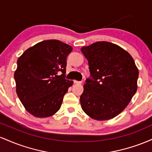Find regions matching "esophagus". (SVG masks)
Here are the masks:
<instances>
[{"mask_svg": "<svg viewBox=\"0 0 152 152\" xmlns=\"http://www.w3.org/2000/svg\"><path fill=\"white\" fill-rule=\"evenodd\" d=\"M74 83H76V84H81V83H82V82H81V81H76V80H74Z\"/></svg>", "mask_w": 152, "mask_h": 152, "instance_id": "esophagus-1", "label": "esophagus"}]
</instances>
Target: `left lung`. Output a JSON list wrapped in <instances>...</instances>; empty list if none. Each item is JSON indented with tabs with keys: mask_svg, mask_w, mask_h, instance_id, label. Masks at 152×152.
Returning <instances> with one entry per match:
<instances>
[{
	"mask_svg": "<svg viewBox=\"0 0 152 152\" xmlns=\"http://www.w3.org/2000/svg\"><path fill=\"white\" fill-rule=\"evenodd\" d=\"M91 79L87 78L80 96L83 111L97 121L114 118L124 110L137 91L139 69L126 50L98 41L83 46Z\"/></svg>",
	"mask_w": 152,
	"mask_h": 152,
	"instance_id": "1",
	"label": "left lung"
}]
</instances>
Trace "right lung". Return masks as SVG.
<instances>
[{
	"label": "right lung",
	"mask_w": 152,
	"mask_h": 152,
	"mask_svg": "<svg viewBox=\"0 0 152 152\" xmlns=\"http://www.w3.org/2000/svg\"><path fill=\"white\" fill-rule=\"evenodd\" d=\"M72 50L58 40H46L18 58L14 73L16 93L33 116L49 117L60 109L64 96L74 83L64 78L66 58Z\"/></svg>",
	"instance_id": "right-lung-1"
}]
</instances>
